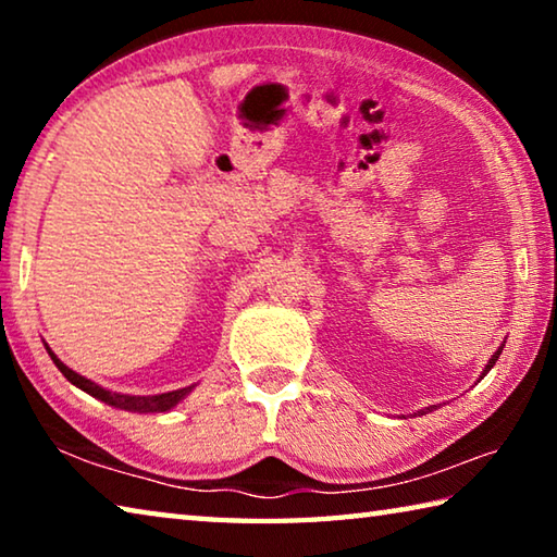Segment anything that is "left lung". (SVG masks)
Here are the masks:
<instances>
[{
	"instance_id": "8db88e82",
	"label": "left lung",
	"mask_w": 557,
	"mask_h": 557,
	"mask_svg": "<svg viewBox=\"0 0 557 557\" xmlns=\"http://www.w3.org/2000/svg\"><path fill=\"white\" fill-rule=\"evenodd\" d=\"M502 351H504V346H498V348H496V354H494L492 358H488L486 369L482 371V379H484V375H486L488 371H492V369H494V363L498 361V356H502ZM482 379H479V381H482ZM435 408H437V405H430V408H425V410H418V412H420V414H422V412H432V410H435ZM418 412H414V414H418Z\"/></svg>"
}]
</instances>
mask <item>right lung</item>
<instances>
[{
	"label": "right lung",
	"instance_id": "right-lung-1",
	"mask_svg": "<svg viewBox=\"0 0 557 557\" xmlns=\"http://www.w3.org/2000/svg\"><path fill=\"white\" fill-rule=\"evenodd\" d=\"M46 351H49L51 361L55 363V369H59L65 379H69L75 388L86 391L92 398H98L102 403L112 405V408H120V410H127V412H166L172 410L176 403H182L188 393L194 391V385H188V388H178V391H169V393H159V395H127V393H112L106 391L102 385L88 381L86 375L71 371L69 366H65L59 356H55L49 346H46Z\"/></svg>",
	"mask_w": 557,
	"mask_h": 557
}]
</instances>
